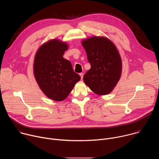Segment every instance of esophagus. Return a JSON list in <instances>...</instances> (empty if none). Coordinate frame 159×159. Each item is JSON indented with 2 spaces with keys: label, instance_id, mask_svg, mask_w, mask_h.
Wrapping results in <instances>:
<instances>
[{
  "label": "esophagus",
  "instance_id": "obj_1",
  "mask_svg": "<svg viewBox=\"0 0 159 159\" xmlns=\"http://www.w3.org/2000/svg\"><path fill=\"white\" fill-rule=\"evenodd\" d=\"M79 75H80V77H81V79H83V76H84L83 73H80Z\"/></svg>",
  "mask_w": 159,
  "mask_h": 159
}]
</instances>
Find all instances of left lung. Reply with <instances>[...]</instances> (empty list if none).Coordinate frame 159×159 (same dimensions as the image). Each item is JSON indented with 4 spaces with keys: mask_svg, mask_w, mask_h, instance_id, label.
Masks as SVG:
<instances>
[{
    "mask_svg": "<svg viewBox=\"0 0 159 159\" xmlns=\"http://www.w3.org/2000/svg\"><path fill=\"white\" fill-rule=\"evenodd\" d=\"M82 44L91 66L84 75L85 84L99 95L110 93L121 74V60L115 45L106 38L96 36Z\"/></svg>",
    "mask_w": 159,
    "mask_h": 159,
    "instance_id": "left-lung-1",
    "label": "left lung"
}]
</instances>
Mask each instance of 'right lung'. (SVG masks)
I'll list each match as a JSON object with an SVG mask.
<instances>
[{"label": "right lung", "instance_id": "add662e5", "mask_svg": "<svg viewBox=\"0 0 159 159\" xmlns=\"http://www.w3.org/2000/svg\"><path fill=\"white\" fill-rule=\"evenodd\" d=\"M68 48L65 43L53 39L43 44L34 58V74L40 89L50 99L61 101L80 80L70 61L63 55Z\"/></svg>", "mask_w": 159, "mask_h": 159}]
</instances>
